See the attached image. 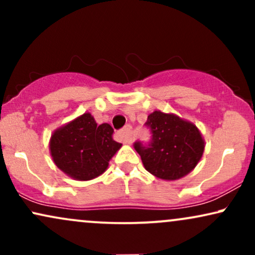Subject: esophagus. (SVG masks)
<instances>
[{"label": "esophagus", "mask_w": 255, "mask_h": 255, "mask_svg": "<svg viewBox=\"0 0 255 255\" xmlns=\"http://www.w3.org/2000/svg\"><path fill=\"white\" fill-rule=\"evenodd\" d=\"M120 137L125 144H131L133 141V131H131V126L127 125L122 130H120Z\"/></svg>", "instance_id": "esophagus-1"}]
</instances>
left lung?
<instances>
[{"label":"left lung","instance_id":"obj_1","mask_svg":"<svg viewBox=\"0 0 255 255\" xmlns=\"http://www.w3.org/2000/svg\"><path fill=\"white\" fill-rule=\"evenodd\" d=\"M145 125L151 130V141L148 145L134 142V148L146 170L158 178L174 181L197 166L205 148L197 126L159 110L150 114Z\"/></svg>","mask_w":255,"mask_h":255}]
</instances>
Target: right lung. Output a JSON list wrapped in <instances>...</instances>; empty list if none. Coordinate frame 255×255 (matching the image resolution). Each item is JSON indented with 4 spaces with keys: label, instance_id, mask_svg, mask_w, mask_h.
Wrapping results in <instances>:
<instances>
[{
    "label": "right lung",
    "instance_id": "obj_1",
    "mask_svg": "<svg viewBox=\"0 0 255 255\" xmlns=\"http://www.w3.org/2000/svg\"><path fill=\"white\" fill-rule=\"evenodd\" d=\"M109 124L97 125L90 113L57 128L50 139V153L58 169L74 180L89 181L107 170L121 147L113 139Z\"/></svg>",
    "mask_w": 255,
    "mask_h": 255
}]
</instances>
